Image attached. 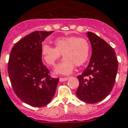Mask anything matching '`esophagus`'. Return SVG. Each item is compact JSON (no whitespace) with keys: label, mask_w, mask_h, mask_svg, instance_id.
<instances>
[{"label":"esophagus","mask_w":128,"mask_h":128,"mask_svg":"<svg viewBox=\"0 0 128 128\" xmlns=\"http://www.w3.org/2000/svg\"><path fill=\"white\" fill-rule=\"evenodd\" d=\"M68 77H64V78H60V82H64L66 81L67 80H68Z\"/></svg>","instance_id":"esophagus-1"}]
</instances>
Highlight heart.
Wrapping results in <instances>:
<instances>
[{
	"mask_svg": "<svg viewBox=\"0 0 128 128\" xmlns=\"http://www.w3.org/2000/svg\"><path fill=\"white\" fill-rule=\"evenodd\" d=\"M54 44L56 48L44 44L41 48V54L45 62L49 66H54L62 54L64 58L56 68V74H70L75 64L81 66L89 56L90 46L84 38L76 36L60 37L56 39Z\"/></svg>",
	"mask_w": 128,
	"mask_h": 128,
	"instance_id": "heart-1",
	"label": "heart"
}]
</instances>
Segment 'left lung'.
Segmentation results:
<instances>
[{
  "label": "left lung",
  "mask_w": 128,
  "mask_h": 128,
  "mask_svg": "<svg viewBox=\"0 0 128 128\" xmlns=\"http://www.w3.org/2000/svg\"><path fill=\"white\" fill-rule=\"evenodd\" d=\"M92 48L88 65L78 76L79 86L76 94L87 103H96L107 96L113 89L118 69L115 50L105 40L92 32L86 33Z\"/></svg>",
  "instance_id": "left-lung-1"
}]
</instances>
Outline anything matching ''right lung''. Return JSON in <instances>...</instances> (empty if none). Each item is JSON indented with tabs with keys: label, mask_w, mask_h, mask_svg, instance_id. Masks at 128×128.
Instances as JSON below:
<instances>
[{
	"label": "right lung",
	"mask_w": 128,
	"mask_h": 128,
	"mask_svg": "<svg viewBox=\"0 0 128 128\" xmlns=\"http://www.w3.org/2000/svg\"><path fill=\"white\" fill-rule=\"evenodd\" d=\"M54 32L36 31L12 47L8 73L12 88L21 101L33 107L48 105L55 94L59 78L49 75L42 60V43Z\"/></svg>",
	"instance_id": "right-lung-1"
}]
</instances>
